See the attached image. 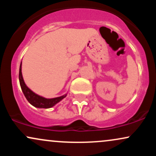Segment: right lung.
I'll return each mask as SVG.
<instances>
[{"label":"right lung","instance_id":"right-lung-1","mask_svg":"<svg viewBox=\"0 0 156 156\" xmlns=\"http://www.w3.org/2000/svg\"><path fill=\"white\" fill-rule=\"evenodd\" d=\"M22 62L20 63V71H19V80L20 84L21 89H22L23 94L27 99V101L29 102L30 104H31L33 106L36 108H49L51 107L54 106L55 104L59 103L61 101L64 99L67 94H64V95L58 97V98H45L44 97H42L39 94H36L33 91L28 88L25 83L24 80H23V75H22Z\"/></svg>","mask_w":156,"mask_h":156}]
</instances>
